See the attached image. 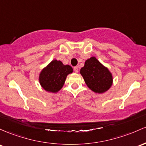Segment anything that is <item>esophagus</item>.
<instances>
[{
    "instance_id": "obj_1",
    "label": "esophagus",
    "mask_w": 146,
    "mask_h": 146,
    "mask_svg": "<svg viewBox=\"0 0 146 146\" xmlns=\"http://www.w3.org/2000/svg\"><path fill=\"white\" fill-rule=\"evenodd\" d=\"M74 71L75 72H78V66H75L74 68Z\"/></svg>"
}]
</instances>
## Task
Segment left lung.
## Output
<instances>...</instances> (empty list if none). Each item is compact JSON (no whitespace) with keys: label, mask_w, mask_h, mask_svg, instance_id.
<instances>
[{"label":"left lung","mask_w":146,"mask_h":146,"mask_svg":"<svg viewBox=\"0 0 146 146\" xmlns=\"http://www.w3.org/2000/svg\"><path fill=\"white\" fill-rule=\"evenodd\" d=\"M80 73L88 88L96 93L105 92L112 84L111 73L95 57L85 62Z\"/></svg>","instance_id":"left-lung-1"}]
</instances>
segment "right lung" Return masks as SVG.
<instances>
[{"label":"right lung","mask_w":146,"mask_h":146,"mask_svg":"<svg viewBox=\"0 0 146 146\" xmlns=\"http://www.w3.org/2000/svg\"><path fill=\"white\" fill-rule=\"evenodd\" d=\"M72 71L73 69L70 65H64L60 60H54L42 70L39 81L44 90L56 92L61 89L67 76Z\"/></svg>","instance_id":"add662e5"}]
</instances>
